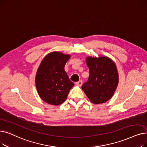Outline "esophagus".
<instances>
[{
    "label": "esophagus",
    "instance_id": "34e87169",
    "mask_svg": "<svg viewBox=\"0 0 147 147\" xmlns=\"http://www.w3.org/2000/svg\"><path fill=\"white\" fill-rule=\"evenodd\" d=\"M76 85L79 86H81L82 85V81L80 80V81H79L78 82H76Z\"/></svg>",
    "mask_w": 147,
    "mask_h": 147
}]
</instances>
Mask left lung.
Segmentation results:
<instances>
[{
  "instance_id": "8db88e82",
  "label": "left lung",
  "mask_w": 147,
  "mask_h": 147,
  "mask_svg": "<svg viewBox=\"0 0 147 147\" xmlns=\"http://www.w3.org/2000/svg\"><path fill=\"white\" fill-rule=\"evenodd\" d=\"M86 62L89 76L88 82L82 86V90L92 103H105L112 98L118 84L115 63L105 56L98 58L88 56Z\"/></svg>"
}]
</instances>
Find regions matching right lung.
Returning a JSON list of instances; mask_svg holds the SVG:
<instances>
[{"label": "right lung", "instance_id": "1", "mask_svg": "<svg viewBox=\"0 0 147 147\" xmlns=\"http://www.w3.org/2000/svg\"><path fill=\"white\" fill-rule=\"evenodd\" d=\"M71 55L60 52L47 54L42 60L35 76L38 95L46 103L59 105L64 102L74 85L69 79L64 67Z\"/></svg>", "mask_w": 147, "mask_h": 147}]
</instances>
